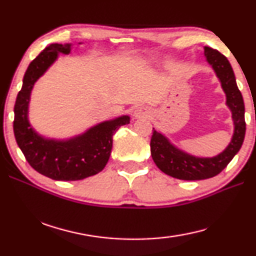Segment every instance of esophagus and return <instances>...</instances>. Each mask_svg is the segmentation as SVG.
I'll use <instances>...</instances> for the list:
<instances>
[{
	"label": "esophagus",
	"mask_w": 256,
	"mask_h": 256,
	"mask_svg": "<svg viewBox=\"0 0 256 256\" xmlns=\"http://www.w3.org/2000/svg\"><path fill=\"white\" fill-rule=\"evenodd\" d=\"M148 114H149V112L146 108L138 107L136 110H134L133 116H134V118H148Z\"/></svg>",
	"instance_id": "34e87169"
}]
</instances>
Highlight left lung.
I'll return each mask as SVG.
<instances>
[{
	"label": "left lung",
	"mask_w": 256,
	"mask_h": 256,
	"mask_svg": "<svg viewBox=\"0 0 256 256\" xmlns=\"http://www.w3.org/2000/svg\"><path fill=\"white\" fill-rule=\"evenodd\" d=\"M208 63L214 68L226 94L227 106L232 110L235 128L230 144L222 154L212 158L194 157L176 148L170 140L152 128L150 141L151 156L157 167L164 174L184 180H200L211 178L222 172L240 151L245 138V107L242 96L238 89L232 68L226 56L211 47H204Z\"/></svg>",
	"instance_id": "left-lung-1"
}]
</instances>
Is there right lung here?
<instances>
[{
    "mask_svg": "<svg viewBox=\"0 0 256 256\" xmlns=\"http://www.w3.org/2000/svg\"><path fill=\"white\" fill-rule=\"evenodd\" d=\"M70 52L71 44L47 46L29 64L14 105V132L16 144L34 170L55 180H79L102 172L112 152V136L122 125L130 123L128 116L124 115L94 125L68 140L42 138L32 128L28 105L34 82L55 62L58 53Z\"/></svg>",
    "mask_w": 256,
    "mask_h": 256,
    "instance_id": "1",
    "label": "right lung"
}]
</instances>
